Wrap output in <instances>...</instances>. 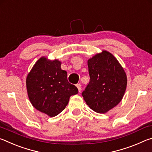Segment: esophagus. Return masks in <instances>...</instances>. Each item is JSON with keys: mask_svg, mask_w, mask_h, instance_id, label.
Segmentation results:
<instances>
[{"mask_svg": "<svg viewBox=\"0 0 152 152\" xmlns=\"http://www.w3.org/2000/svg\"><path fill=\"white\" fill-rule=\"evenodd\" d=\"M76 87H77V88H78V92H81V90H82V86H81V84H76Z\"/></svg>", "mask_w": 152, "mask_h": 152, "instance_id": "34e87169", "label": "esophagus"}]
</instances>
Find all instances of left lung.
<instances>
[{
    "label": "left lung",
    "instance_id": "8db88e82",
    "mask_svg": "<svg viewBox=\"0 0 152 152\" xmlns=\"http://www.w3.org/2000/svg\"><path fill=\"white\" fill-rule=\"evenodd\" d=\"M88 66L90 82L82 95L92 110L105 113L122 100L127 76L114 56L105 50L90 58Z\"/></svg>",
    "mask_w": 152,
    "mask_h": 152
}]
</instances>
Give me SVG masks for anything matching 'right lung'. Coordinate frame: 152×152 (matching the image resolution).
<instances>
[{
  "instance_id": "right-lung-1",
  "label": "right lung",
  "mask_w": 152,
  "mask_h": 152,
  "mask_svg": "<svg viewBox=\"0 0 152 152\" xmlns=\"http://www.w3.org/2000/svg\"><path fill=\"white\" fill-rule=\"evenodd\" d=\"M61 61L42 57L28 74L26 86L31 103L36 109L51 117L62 111L78 88L69 83Z\"/></svg>"
}]
</instances>
